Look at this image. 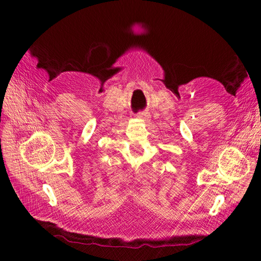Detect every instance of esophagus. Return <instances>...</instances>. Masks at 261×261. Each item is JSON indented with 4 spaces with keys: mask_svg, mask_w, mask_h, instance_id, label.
I'll return each mask as SVG.
<instances>
[{
    "mask_svg": "<svg viewBox=\"0 0 261 261\" xmlns=\"http://www.w3.org/2000/svg\"><path fill=\"white\" fill-rule=\"evenodd\" d=\"M137 117L139 118V120H143V121H148L149 118H151V115L147 112H141L137 114Z\"/></svg>",
    "mask_w": 261,
    "mask_h": 261,
    "instance_id": "1",
    "label": "esophagus"
}]
</instances>
